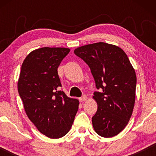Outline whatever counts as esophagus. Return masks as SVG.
<instances>
[{
  "mask_svg": "<svg viewBox=\"0 0 156 156\" xmlns=\"http://www.w3.org/2000/svg\"><path fill=\"white\" fill-rule=\"evenodd\" d=\"M87 97L86 95H83L82 97H80V99H79V100H80V101H81V102L87 101Z\"/></svg>",
  "mask_w": 156,
  "mask_h": 156,
  "instance_id": "1",
  "label": "esophagus"
}]
</instances>
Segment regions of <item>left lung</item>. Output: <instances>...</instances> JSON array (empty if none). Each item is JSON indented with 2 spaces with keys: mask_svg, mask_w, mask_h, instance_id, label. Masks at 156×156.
I'll return each mask as SVG.
<instances>
[{
  "mask_svg": "<svg viewBox=\"0 0 156 156\" xmlns=\"http://www.w3.org/2000/svg\"><path fill=\"white\" fill-rule=\"evenodd\" d=\"M74 54L89 65L100 91L94 93L98 108L92 117L94 129L104 138L115 136L124 129L133 113L136 75L122 49L106 42L86 44Z\"/></svg>",
  "mask_w": 156,
  "mask_h": 156,
  "instance_id": "obj_1",
  "label": "left lung"
}]
</instances>
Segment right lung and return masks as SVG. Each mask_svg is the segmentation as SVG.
<instances>
[{
    "label": "right lung",
    "instance_id": "obj_1",
    "mask_svg": "<svg viewBox=\"0 0 156 156\" xmlns=\"http://www.w3.org/2000/svg\"><path fill=\"white\" fill-rule=\"evenodd\" d=\"M69 51L48 47L32 51L23 61L18 82L27 117L40 133L53 139L69 132L80 104L59 90L57 68Z\"/></svg>",
    "mask_w": 156,
    "mask_h": 156
}]
</instances>
